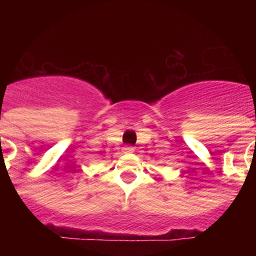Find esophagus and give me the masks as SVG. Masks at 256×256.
Masks as SVG:
<instances>
[{
  "instance_id": "1",
  "label": "esophagus",
  "mask_w": 256,
  "mask_h": 256,
  "mask_svg": "<svg viewBox=\"0 0 256 256\" xmlns=\"http://www.w3.org/2000/svg\"><path fill=\"white\" fill-rule=\"evenodd\" d=\"M123 152H126V154L134 152V148H132V146H126V148H123Z\"/></svg>"
}]
</instances>
